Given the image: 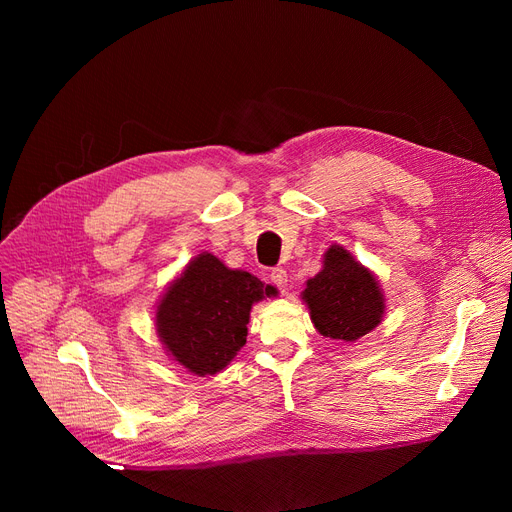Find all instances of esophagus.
<instances>
[{
  "instance_id": "34e87169",
  "label": "esophagus",
  "mask_w": 512,
  "mask_h": 512,
  "mask_svg": "<svg viewBox=\"0 0 512 512\" xmlns=\"http://www.w3.org/2000/svg\"><path fill=\"white\" fill-rule=\"evenodd\" d=\"M270 278H272L274 286H278L280 292H286V288H288V274H286V270H282V267H276V270H272Z\"/></svg>"
}]
</instances>
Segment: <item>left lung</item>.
I'll use <instances>...</instances> for the list:
<instances>
[{"label":"left lung","mask_w":512,"mask_h":512,"mask_svg":"<svg viewBox=\"0 0 512 512\" xmlns=\"http://www.w3.org/2000/svg\"><path fill=\"white\" fill-rule=\"evenodd\" d=\"M303 301L315 330L344 344L378 328L386 309L378 278L340 245L326 251L321 272L307 280Z\"/></svg>","instance_id":"8db88e82"}]
</instances>
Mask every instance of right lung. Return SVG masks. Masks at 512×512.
<instances>
[{"label": "right lung", "mask_w": 512, "mask_h": 512, "mask_svg": "<svg viewBox=\"0 0 512 512\" xmlns=\"http://www.w3.org/2000/svg\"><path fill=\"white\" fill-rule=\"evenodd\" d=\"M274 292L253 274L230 270L215 255L201 253L161 297L157 336L186 371L199 378L215 375L245 346L253 305Z\"/></svg>", "instance_id": "add662e5"}]
</instances>
